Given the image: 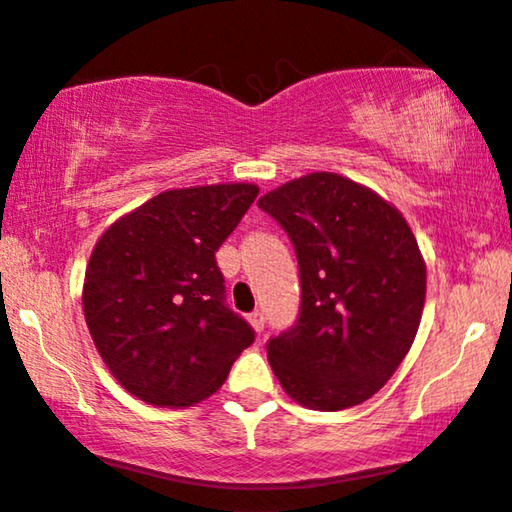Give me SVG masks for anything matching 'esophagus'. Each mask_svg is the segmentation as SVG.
I'll return each mask as SVG.
<instances>
[{"mask_svg": "<svg viewBox=\"0 0 512 512\" xmlns=\"http://www.w3.org/2000/svg\"><path fill=\"white\" fill-rule=\"evenodd\" d=\"M249 323H251V328H254L258 335H261L263 328H265V314H263V311H251Z\"/></svg>", "mask_w": 512, "mask_h": 512, "instance_id": "esophagus-1", "label": "esophagus"}]
</instances>
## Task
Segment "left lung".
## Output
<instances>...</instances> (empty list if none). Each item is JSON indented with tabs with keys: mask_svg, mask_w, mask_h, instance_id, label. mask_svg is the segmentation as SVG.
Returning <instances> with one entry per match:
<instances>
[{
	"mask_svg": "<svg viewBox=\"0 0 512 512\" xmlns=\"http://www.w3.org/2000/svg\"><path fill=\"white\" fill-rule=\"evenodd\" d=\"M300 265V318L268 342L281 388L314 411L367 402L416 339L427 268L395 205L337 173H309L261 196Z\"/></svg>",
	"mask_w": 512,
	"mask_h": 512,
	"instance_id": "8db88e82",
	"label": "left lung"
}]
</instances>
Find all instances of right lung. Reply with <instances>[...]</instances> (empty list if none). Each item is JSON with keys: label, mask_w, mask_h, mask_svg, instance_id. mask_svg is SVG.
Instances as JSON below:
<instances>
[{"label": "right lung", "mask_w": 512, "mask_h": 512, "mask_svg": "<svg viewBox=\"0 0 512 512\" xmlns=\"http://www.w3.org/2000/svg\"><path fill=\"white\" fill-rule=\"evenodd\" d=\"M256 184L170 189L106 228L87 263L83 311L110 374L145 404L214 395L254 330L226 307L217 251Z\"/></svg>", "instance_id": "right-lung-1"}]
</instances>
